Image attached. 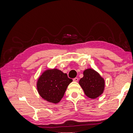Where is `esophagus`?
Here are the masks:
<instances>
[{
    "label": "esophagus",
    "mask_w": 133,
    "mask_h": 133,
    "mask_svg": "<svg viewBox=\"0 0 133 133\" xmlns=\"http://www.w3.org/2000/svg\"><path fill=\"white\" fill-rule=\"evenodd\" d=\"M73 81H74V82H78V78H74V79H73Z\"/></svg>",
    "instance_id": "esophagus-1"
}]
</instances>
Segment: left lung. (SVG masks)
<instances>
[{"label": "left lung", "mask_w": 133, "mask_h": 133, "mask_svg": "<svg viewBox=\"0 0 133 133\" xmlns=\"http://www.w3.org/2000/svg\"><path fill=\"white\" fill-rule=\"evenodd\" d=\"M83 74L79 83L88 97L95 99L103 94L105 82L100 74L92 69L85 70Z\"/></svg>", "instance_id": "8db88e82"}]
</instances>
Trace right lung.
<instances>
[{
    "label": "right lung",
    "mask_w": 133,
    "mask_h": 133,
    "mask_svg": "<svg viewBox=\"0 0 133 133\" xmlns=\"http://www.w3.org/2000/svg\"><path fill=\"white\" fill-rule=\"evenodd\" d=\"M73 80L57 69L44 71L37 82L39 95L46 101L57 104L62 99L66 88Z\"/></svg>",
    "instance_id": "obj_1"
}]
</instances>
